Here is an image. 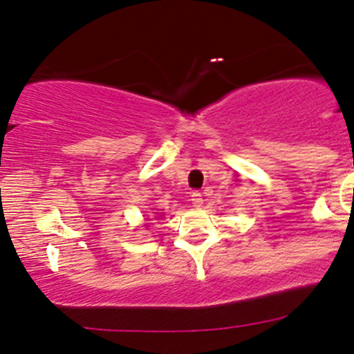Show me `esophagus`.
<instances>
[{"label": "esophagus", "mask_w": 354, "mask_h": 354, "mask_svg": "<svg viewBox=\"0 0 354 354\" xmlns=\"http://www.w3.org/2000/svg\"><path fill=\"white\" fill-rule=\"evenodd\" d=\"M191 203H193L194 207H201L203 206V194L198 193V191L191 193Z\"/></svg>", "instance_id": "34e87169"}]
</instances>
